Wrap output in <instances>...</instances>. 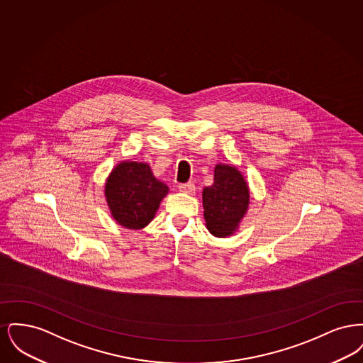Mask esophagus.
Wrapping results in <instances>:
<instances>
[{
	"instance_id": "obj_1",
	"label": "esophagus",
	"mask_w": 363,
	"mask_h": 363,
	"mask_svg": "<svg viewBox=\"0 0 363 363\" xmlns=\"http://www.w3.org/2000/svg\"><path fill=\"white\" fill-rule=\"evenodd\" d=\"M178 189L184 193H188V194H193L196 191V186L193 182H186V184H179L178 185Z\"/></svg>"
}]
</instances>
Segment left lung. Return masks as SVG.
Masks as SVG:
<instances>
[{
	"label": "left lung",
	"instance_id": "left-lung-1",
	"mask_svg": "<svg viewBox=\"0 0 363 363\" xmlns=\"http://www.w3.org/2000/svg\"><path fill=\"white\" fill-rule=\"evenodd\" d=\"M250 193L241 172L228 164H216L213 184L203 190L204 219L215 237L233 235L241 223Z\"/></svg>",
	"mask_w": 363,
	"mask_h": 363
}]
</instances>
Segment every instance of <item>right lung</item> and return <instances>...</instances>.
Listing matches in <instances>:
<instances>
[{
	"label": "right lung",
	"instance_id": "1",
	"mask_svg": "<svg viewBox=\"0 0 363 363\" xmlns=\"http://www.w3.org/2000/svg\"><path fill=\"white\" fill-rule=\"evenodd\" d=\"M167 193V185L156 179L147 163L128 160L113 169L104 186L111 216L130 230L150 225Z\"/></svg>",
	"mask_w": 363,
	"mask_h": 363
}]
</instances>
